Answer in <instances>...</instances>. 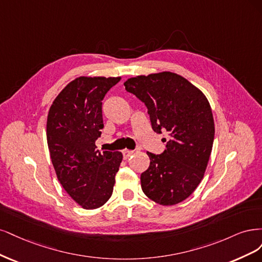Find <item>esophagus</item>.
Returning <instances> with one entry per match:
<instances>
[{
  "label": "esophagus",
  "instance_id": "obj_1",
  "mask_svg": "<svg viewBox=\"0 0 262 262\" xmlns=\"http://www.w3.org/2000/svg\"><path fill=\"white\" fill-rule=\"evenodd\" d=\"M133 154H134L133 150H123V157H124V159L129 158Z\"/></svg>",
  "mask_w": 262,
  "mask_h": 262
}]
</instances>
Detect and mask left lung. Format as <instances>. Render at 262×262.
<instances>
[{
	"label": "left lung",
	"instance_id": "obj_1",
	"mask_svg": "<svg viewBox=\"0 0 262 262\" xmlns=\"http://www.w3.org/2000/svg\"><path fill=\"white\" fill-rule=\"evenodd\" d=\"M124 86L147 105L152 129L168 134L162 155L147 152L150 165L140 176L142 191L161 206L180 204L204 179L212 150L214 121L209 101L172 72L139 75Z\"/></svg>",
	"mask_w": 262,
	"mask_h": 262
}]
</instances>
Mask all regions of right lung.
I'll return each mask as SVG.
<instances>
[{"label": "right lung", "mask_w": 262, "mask_h": 262, "mask_svg": "<svg viewBox=\"0 0 262 262\" xmlns=\"http://www.w3.org/2000/svg\"><path fill=\"white\" fill-rule=\"evenodd\" d=\"M121 77L80 76L50 106L47 140L58 182L87 210L102 207L112 196L123 155L97 149L103 128L102 100Z\"/></svg>", "instance_id": "add662e5"}]
</instances>
